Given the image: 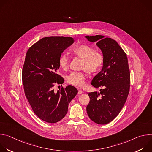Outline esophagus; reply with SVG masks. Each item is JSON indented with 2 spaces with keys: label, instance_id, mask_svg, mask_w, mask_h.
<instances>
[{
  "label": "esophagus",
  "instance_id": "1",
  "mask_svg": "<svg viewBox=\"0 0 152 152\" xmlns=\"http://www.w3.org/2000/svg\"><path fill=\"white\" fill-rule=\"evenodd\" d=\"M77 89H78V94H80L83 93V91L80 89H79V88H77Z\"/></svg>",
  "mask_w": 152,
  "mask_h": 152
}]
</instances>
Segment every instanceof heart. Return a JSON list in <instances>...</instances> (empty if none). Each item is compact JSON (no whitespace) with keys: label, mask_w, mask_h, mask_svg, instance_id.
I'll use <instances>...</instances> for the list:
<instances>
[{"label":"heart","mask_w":152,"mask_h":152,"mask_svg":"<svg viewBox=\"0 0 152 152\" xmlns=\"http://www.w3.org/2000/svg\"><path fill=\"white\" fill-rule=\"evenodd\" d=\"M72 53L82 59L80 69V72H72L66 77V82L72 85L82 86L83 85L86 72L89 75H94L100 71L104 63V56L101 52L86 45H80L72 49ZM69 58L66 54L61 55L58 60L59 67L66 71L69 67Z\"/></svg>","instance_id":"obj_1"}]
</instances>
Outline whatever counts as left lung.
Here are the masks:
<instances>
[{"label":"left lung","instance_id":"left-lung-1","mask_svg":"<svg viewBox=\"0 0 152 152\" xmlns=\"http://www.w3.org/2000/svg\"><path fill=\"white\" fill-rule=\"evenodd\" d=\"M97 42L104 56L102 70L93 78L91 85L100 93H89L86 112L90 118L99 124L113 121L123 107L130 90L131 75L127 57L117 42L103 35L86 36Z\"/></svg>","mask_w":152,"mask_h":152}]
</instances>
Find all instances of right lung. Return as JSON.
I'll use <instances>...</instances> for the list:
<instances>
[{"instance_id":"right-lung-1","label":"right lung","mask_w":152,"mask_h":152,"mask_svg":"<svg viewBox=\"0 0 152 152\" xmlns=\"http://www.w3.org/2000/svg\"><path fill=\"white\" fill-rule=\"evenodd\" d=\"M73 42L72 37H45L26 54L22 69L25 94L35 115L48 123L58 122L66 116L70 102L77 94L70 85L57 92L53 88L55 84L64 82L58 72L59 58Z\"/></svg>"}]
</instances>
